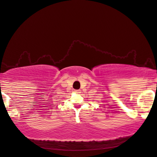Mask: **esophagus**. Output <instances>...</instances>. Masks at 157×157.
I'll return each instance as SVG.
<instances>
[{
  "mask_svg": "<svg viewBox=\"0 0 157 157\" xmlns=\"http://www.w3.org/2000/svg\"><path fill=\"white\" fill-rule=\"evenodd\" d=\"M74 92H75V93H76V94H79V93L81 92V90H75Z\"/></svg>",
  "mask_w": 157,
  "mask_h": 157,
  "instance_id": "34e87169",
  "label": "esophagus"
}]
</instances>
